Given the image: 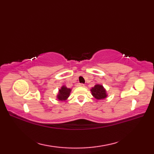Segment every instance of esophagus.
<instances>
[{"mask_svg": "<svg viewBox=\"0 0 154 154\" xmlns=\"http://www.w3.org/2000/svg\"><path fill=\"white\" fill-rule=\"evenodd\" d=\"M78 86H79V87H84L85 85H84L83 83H79V84H78Z\"/></svg>", "mask_w": 154, "mask_h": 154, "instance_id": "1", "label": "esophagus"}]
</instances>
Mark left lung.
<instances>
[{
    "label": "left lung",
    "mask_w": 154,
    "mask_h": 154,
    "mask_svg": "<svg viewBox=\"0 0 154 154\" xmlns=\"http://www.w3.org/2000/svg\"><path fill=\"white\" fill-rule=\"evenodd\" d=\"M91 91L93 95L97 99H103L106 97L105 89H104L102 85H96Z\"/></svg>",
    "instance_id": "8db88e82"
}]
</instances>
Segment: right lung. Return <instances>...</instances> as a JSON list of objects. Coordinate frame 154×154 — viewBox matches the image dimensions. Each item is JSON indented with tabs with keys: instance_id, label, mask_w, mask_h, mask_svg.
<instances>
[{
	"instance_id": "1",
	"label": "right lung",
	"mask_w": 154,
	"mask_h": 154,
	"mask_svg": "<svg viewBox=\"0 0 154 154\" xmlns=\"http://www.w3.org/2000/svg\"><path fill=\"white\" fill-rule=\"evenodd\" d=\"M70 91V89H67V88L65 87V86L62 87L61 89L59 91V95L57 96L58 99L60 100L67 99L69 95Z\"/></svg>"
}]
</instances>
